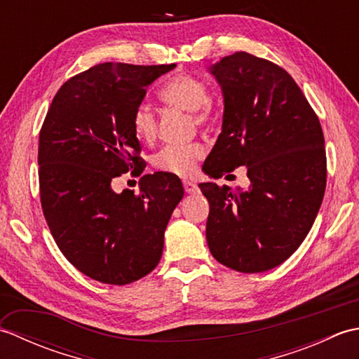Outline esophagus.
<instances>
[{
    "label": "esophagus",
    "instance_id": "esophagus-1",
    "mask_svg": "<svg viewBox=\"0 0 359 359\" xmlns=\"http://www.w3.org/2000/svg\"><path fill=\"white\" fill-rule=\"evenodd\" d=\"M184 188H185V193L187 194L199 193V187H197L196 184H193V182H184Z\"/></svg>",
    "mask_w": 359,
    "mask_h": 359
}]
</instances>
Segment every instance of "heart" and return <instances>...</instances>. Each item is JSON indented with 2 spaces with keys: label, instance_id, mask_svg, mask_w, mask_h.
<instances>
[{
  "label": "heart",
  "instance_id": "heart-1",
  "mask_svg": "<svg viewBox=\"0 0 359 359\" xmlns=\"http://www.w3.org/2000/svg\"><path fill=\"white\" fill-rule=\"evenodd\" d=\"M160 98L175 109L191 114L196 125L205 126L216 117V109L210 100V90L205 81L188 74L172 77L160 90ZM158 121L156 111L148 103L135 106L133 114V131L142 142H152L157 135ZM203 156L199 143L170 144L154 157V166L160 171L188 177L196 170V165Z\"/></svg>",
  "mask_w": 359,
  "mask_h": 359
}]
</instances>
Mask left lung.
Returning <instances> with one entry per match:
<instances>
[{"label": "left lung", "instance_id": "8db88e82", "mask_svg": "<svg viewBox=\"0 0 359 359\" xmlns=\"http://www.w3.org/2000/svg\"><path fill=\"white\" fill-rule=\"evenodd\" d=\"M224 95L222 133L205 158L210 177L247 166L248 189L199 188L210 202L207 242L217 262L262 273L299 248L323 203L321 123L285 69L247 52L210 67Z\"/></svg>", "mask_w": 359, "mask_h": 359}]
</instances>
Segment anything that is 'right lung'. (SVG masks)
<instances>
[{
    "label": "right lung",
    "mask_w": 359,
    "mask_h": 359,
    "mask_svg": "<svg viewBox=\"0 0 359 359\" xmlns=\"http://www.w3.org/2000/svg\"><path fill=\"white\" fill-rule=\"evenodd\" d=\"M175 65L102 63L58 89L38 144L43 215L75 269L103 284L147 276L163 253V236L184 197L177 175L144 174L140 193H116L112 180L144 162L133 114L147 89Z\"/></svg>",
    "instance_id": "add662e5"
}]
</instances>
